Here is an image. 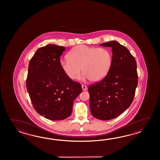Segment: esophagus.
<instances>
[{
	"instance_id": "esophagus-1",
	"label": "esophagus",
	"mask_w": 160,
	"mask_h": 160,
	"mask_svg": "<svg viewBox=\"0 0 160 160\" xmlns=\"http://www.w3.org/2000/svg\"><path fill=\"white\" fill-rule=\"evenodd\" d=\"M82 90H83V91H86V90H87V86H86V85H82Z\"/></svg>"
}]
</instances>
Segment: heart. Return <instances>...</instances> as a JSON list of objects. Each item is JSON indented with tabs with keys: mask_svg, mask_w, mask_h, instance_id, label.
Here are the masks:
<instances>
[{
	"mask_svg": "<svg viewBox=\"0 0 160 160\" xmlns=\"http://www.w3.org/2000/svg\"><path fill=\"white\" fill-rule=\"evenodd\" d=\"M68 58L60 61L61 68L71 79L77 78L81 68L82 77L98 82L108 73L112 63V52L106 48L88 47L81 44L73 48Z\"/></svg>",
	"mask_w": 160,
	"mask_h": 160,
	"instance_id": "1",
	"label": "heart"
}]
</instances>
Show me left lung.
<instances>
[{"label":"left lung","mask_w":160,"mask_h":160,"mask_svg":"<svg viewBox=\"0 0 160 160\" xmlns=\"http://www.w3.org/2000/svg\"><path fill=\"white\" fill-rule=\"evenodd\" d=\"M100 46L112 48V63L105 77L88 87L90 109L96 118L110 120L121 115L133 102L138 84L137 63L128 48L117 41Z\"/></svg>","instance_id":"1"}]
</instances>
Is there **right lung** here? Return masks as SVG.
Instances as JSON below:
<instances>
[{
    "label": "right lung",
    "mask_w": 160,
    "mask_h": 160,
    "mask_svg": "<svg viewBox=\"0 0 160 160\" xmlns=\"http://www.w3.org/2000/svg\"><path fill=\"white\" fill-rule=\"evenodd\" d=\"M65 48L48 44L38 48L28 65L26 88L34 109L53 121L71 115L81 85L69 78L62 69L60 57Z\"/></svg>",
    "instance_id": "add662e5"
}]
</instances>
